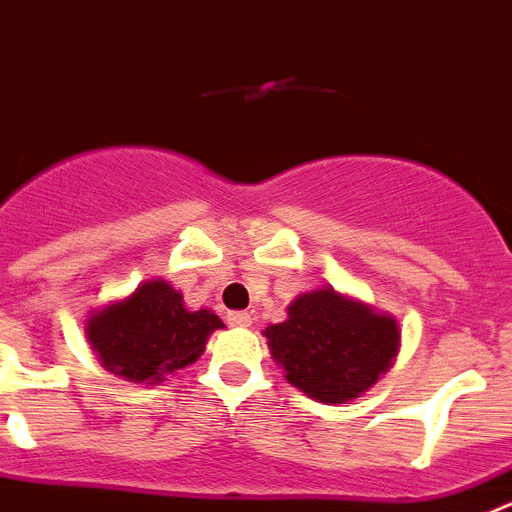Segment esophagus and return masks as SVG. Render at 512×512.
I'll return each mask as SVG.
<instances>
[{
    "label": "esophagus",
    "mask_w": 512,
    "mask_h": 512,
    "mask_svg": "<svg viewBox=\"0 0 512 512\" xmlns=\"http://www.w3.org/2000/svg\"><path fill=\"white\" fill-rule=\"evenodd\" d=\"M226 322H229L231 327H250L252 317L247 311H229V314H226Z\"/></svg>",
    "instance_id": "esophagus-1"
}]
</instances>
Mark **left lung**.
<instances>
[{"instance_id": "8db88e82", "label": "left lung", "mask_w": 512, "mask_h": 512, "mask_svg": "<svg viewBox=\"0 0 512 512\" xmlns=\"http://www.w3.org/2000/svg\"><path fill=\"white\" fill-rule=\"evenodd\" d=\"M286 379L324 404H342L376 384L399 350L391 317L350 301L332 288L299 296L288 319L265 330Z\"/></svg>"}]
</instances>
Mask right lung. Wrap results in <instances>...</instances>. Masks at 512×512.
<instances>
[{
	"instance_id": "1",
	"label": "right lung",
	"mask_w": 512,
	"mask_h": 512,
	"mask_svg": "<svg viewBox=\"0 0 512 512\" xmlns=\"http://www.w3.org/2000/svg\"><path fill=\"white\" fill-rule=\"evenodd\" d=\"M221 327L208 309H185L180 293L164 281H146L131 299L97 311L87 337L110 373L154 384L198 361L208 335Z\"/></svg>"
}]
</instances>
